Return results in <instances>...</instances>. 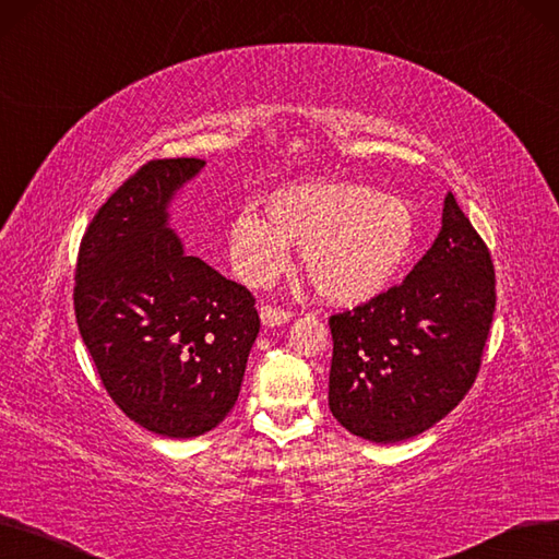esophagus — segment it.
Segmentation results:
<instances>
[{"mask_svg":"<svg viewBox=\"0 0 559 559\" xmlns=\"http://www.w3.org/2000/svg\"><path fill=\"white\" fill-rule=\"evenodd\" d=\"M261 321H263V325H267V328H273V325H282V323H286L288 319H292V311L288 309H284V307H277V305H261Z\"/></svg>","mask_w":559,"mask_h":559,"instance_id":"obj_1","label":"esophagus"}]
</instances>
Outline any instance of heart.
Listing matches in <instances>:
<instances>
[{
	"instance_id": "b5f03b06",
	"label": "heart",
	"mask_w": 559,
	"mask_h": 559,
	"mask_svg": "<svg viewBox=\"0 0 559 559\" xmlns=\"http://www.w3.org/2000/svg\"><path fill=\"white\" fill-rule=\"evenodd\" d=\"M265 215L242 211L231 222L229 250L240 277L271 282L296 248L311 288L337 305L381 294L415 240L411 206L360 183L284 188L267 199Z\"/></svg>"
}]
</instances>
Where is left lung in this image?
Instances as JSON below:
<instances>
[{"mask_svg":"<svg viewBox=\"0 0 559 559\" xmlns=\"http://www.w3.org/2000/svg\"><path fill=\"white\" fill-rule=\"evenodd\" d=\"M493 311V259L448 192L440 234L411 275L330 317L332 415L383 444L431 429L475 385Z\"/></svg>","mask_w":559,"mask_h":559,"instance_id":"8db88e82","label":"left lung"}]
</instances>
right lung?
Segmentation results:
<instances>
[{"instance_id":"1","label":"right lung","mask_w":559,"mask_h":559,"mask_svg":"<svg viewBox=\"0 0 559 559\" xmlns=\"http://www.w3.org/2000/svg\"><path fill=\"white\" fill-rule=\"evenodd\" d=\"M202 167L163 158L128 176L88 222L75 265V319L103 388L169 438L227 417L261 325L250 288L183 254L167 229L171 194Z\"/></svg>"}]
</instances>
